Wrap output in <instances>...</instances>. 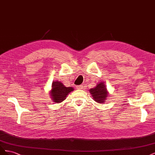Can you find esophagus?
<instances>
[{
  "label": "esophagus",
  "mask_w": 155,
  "mask_h": 155,
  "mask_svg": "<svg viewBox=\"0 0 155 155\" xmlns=\"http://www.w3.org/2000/svg\"><path fill=\"white\" fill-rule=\"evenodd\" d=\"M76 88L77 89H79V90H81V89H83V85H78L77 87H76Z\"/></svg>",
  "instance_id": "esophagus-1"
}]
</instances>
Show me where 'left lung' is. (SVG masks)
<instances>
[{"label": "left lung", "instance_id": "left-lung-1", "mask_svg": "<svg viewBox=\"0 0 155 155\" xmlns=\"http://www.w3.org/2000/svg\"><path fill=\"white\" fill-rule=\"evenodd\" d=\"M91 94L92 95L93 100H94L98 104L104 103L108 96V92L104 82L98 83L94 88H91L90 91Z\"/></svg>", "mask_w": 155, "mask_h": 155}]
</instances>
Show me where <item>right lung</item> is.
Here are the masks:
<instances>
[{"label": "right lung", "mask_w": 155, "mask_h": 155, "mask_svg": "<svg viewBox=\"0 0 155 155\" xmlns=\"http://www.w3.org/2000/svg\"><path fill=\"white\" fill-rule=\"evenodd\" d=\"M73 91L72 87H66L61 82L53 81L50 91V97L54 102L58 104L66 99L68 94Z\"/></svg>", "instance_id": "1"}]
</instances>
